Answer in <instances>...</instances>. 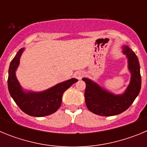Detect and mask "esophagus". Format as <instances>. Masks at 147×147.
Returning a JSON list of instances; mask_svg holds the SVG:
<instances>
[{
	"mask_svg": "<svg viewBox=\"0 0 147 147\" xmlns=\"http://www.w3.org/2000/svg\"><path fill=\"white\" fill-rule=\"evenodd\" d=\"M74 76V77L76 78V79H77V80H80V79L84 76V74H83L82 71H77V72L75 73Z\"/></svg>",
	"mask_w": 147,
	"mask_h": 147,
	"instance_id": "esophagus-1",
	"label": "esophagus"
}]
</instances>
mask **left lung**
<instances>
[{
    "label": "left lung",
    "instance_id": "1",
    "mask_svg": "<svg viewBox=\"0 0 147 147\" xmlns=\"http://www.w3.org/2000/svg\"><path fill=\"white\" fill-rule=\"evenodd\" d=\"M122 53L127 59V67L130 73V81L121 94H115L96 82L82 78L86 84L85 104L90 112L102 116L119 115L129 108L141 90V77L140 64L137 56L128 45H122Z\"/></svg>",
    "mask_w": 147,
    "mask_h": 147
}]
</instances>
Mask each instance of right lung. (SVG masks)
I'll use <instances>...</instances> for the list:
<instances>
[{
    "label": "right lung",
    "instance_id": "add662e5",
    "mask_svg": "<svg viewBox=\"0 0 147 147\" xmlns=\"http://www.w3.org/2000/svg\"><path fill=\"white\" fill-rule=\"evenodd\" d=\"M25 49L18 51L11 60L9 68L8 89L22 111L34 117H42L55 113L60 107L62 95L74 83L78 81L71 78L42 91H32L23 89L16 76V71L20 65V59Z\"/></svg>",
    "mask_w": 147,
    "mask_h": 147
}]
</instances>
